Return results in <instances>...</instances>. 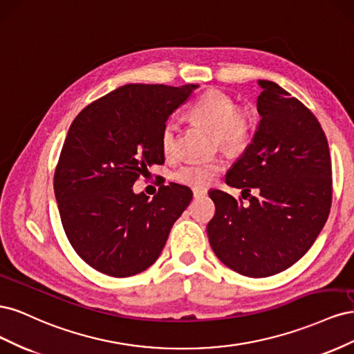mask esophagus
Wrapping results in <instances>:
<instances>
[{"mask_svg": "<svg viewBox=\"0 0 354 354\" xmlns=\"http://www.w3.org/2000/svg\"><path fill=\"white\" fill-rule=\"evenodd\" d=\"M207 195V190L205 189H201V187H195L194 189V198H203Z\"/></svg>", "mask_w": 354, "mask_h": 354, "instance_id": "esophagus-1", "label": "esophagus"}]
</instances>
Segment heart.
Instances as JSON below:
<instances>
[{
  "label": "heart",
  "mask_w": 354,
  "mask_h": 354,
  "mask_svg": "<svg viewBox=\"0 0 354 354\" xmlns=\"http://www.w3.org/2000/svg\"><path fill=\"white\" fill-rule=\"evenodd\" d=\"M189 113L196 121L216 131L217 142L232 152L243 151L252 140L255 131L254 116L248 111L241 109L238 102L226 91L209 88L202 93L190 104ZM177 134L178 125L176 121H168L160 136V146L168 159L177 156ZM224 168H226V160L223 158L192 160L176 171L174 178L178 183L199 187L211 183Z\"/></svg>",
  "instance_id": "b5f03b06"
}]
</instances>
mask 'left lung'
Here are the masks:
<instances>
[{"instance_id":"obj_1","label":"left lung","mask_w":354,"mask_h":354,"mask_svg":"<svg viewBox=\"0 0 354 354\" xmlns=\"http://www.w3.org/2000/svg\"><path fill=\"white\" fill-rule=\"evenodd\" d=\"M259 85L260 124L226 176L250 203L211 190L216 216L207 226L221 263L248 277L276 274L301 259L325 226L332 202L329 146L317 118L277 84L261 80ZM251 188L259 195L252 197Z\"/></svg>"}]
</instances>
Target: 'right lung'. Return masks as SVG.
Instances as JSON below:
<instances>
[{
    "instance_id": "1",
    "label": "right lung",
    "mask_w": 354,
    "mask_h": 354,
    "mask_svg": "<svg viewBox=\"0 0 354 354\" xmlns=\"http://www.w3.org/2000/svg\"><path fill=\"white\" fill-rule=\"evenodd\" d=\"M198 85L127 84L75 118L55 171V195L66 236L100 273L128 277L162 252L192 190L169 183L149 199L133 185L152 164H164V125Z\"/></svg>"
}]
</instances>
